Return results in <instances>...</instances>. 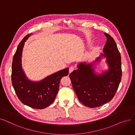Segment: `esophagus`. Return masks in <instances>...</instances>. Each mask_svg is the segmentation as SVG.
I'll use <instances>...</instances> for the list:
<instances>
[{"label":"esophagus","mask_w":135,"mask_h":135,"mask_svg":"<svg viewBox=\"0 0 135 135\" xmlns=\"http://www.w3.org/2000/svg\"><path fill=\"white\" fill-rule=\"evenodd\" d=\"M74 70V67L71 66L70 67H69V73H72Z\"/></svg>","instance_id":"esophagus-1"}]
</instances>
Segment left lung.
Returning <instances> with one entry per match:
<instances>
[{
	"instance_id": "left-lung-1",
	"label": "left lung",
	"mask_w": 135,
	"mask_h": 135,
	"mask_svg": "<svg viewBox=\"0 0 135 135\" xmlns=\"http://www.w3.org/2000/svg\"><path fill=\"white\" fill-rule=\"evenodd\" d=\"M103 53L91 63L80 62L78 69L70 74L73 88L79 100L90 108L98 107L107 103L114 96L122 79L121 56L115 42L108 34ZM106 59L109 69L96 73L95 63Z\"/></svg>"
}]
</instances>
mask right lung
Listing matches in <instances>:
<instances>
[{
	"instance_id": "right-lung-1",
	"label": "right lung",
	"mask_w": 135,
	"mask_h": 135,
	"mask_svg": "<svg viewBox=\"0 0 135 135\" xmlns=\"http://www.w3.org/2000/svg\"><path fill=\"white\" fill-rule=\"evenodd\" d=\"M32 33L20 42L13 56L11 80L13 88L21 102L34 109H44L55 100L61 79L68 74L69 68L48 75L40 81H32L26 75L22 66V56L25 41Z\"/></svg>"
}]
</instances>
